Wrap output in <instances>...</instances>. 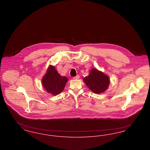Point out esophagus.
I'll list each match as a JSON object with an SVG mask.
<instances>
[{"mask_svg":"<svg viewBox=\"0 0 150 150\" xmlns=\"http://www.w3.org/2000/svg\"><path fill=\"white\" fill-rule=\"evenodd\" d=\"M79 78H80V76H79V75H77V76H76L73 77V79H79Z\"/></svg>","mask_w":150,"mask_h":150,"instance_id":"1","label":"esophagus"}]
</instances>
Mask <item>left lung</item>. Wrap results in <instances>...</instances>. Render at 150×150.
<instances>
[{"mask_svg": "<svg viewBox=\"0 0 150 150\" xmlns=\"http://www.w3.org/2000/svg\"><path fill=\"white\" fill-rule=\"evenodd\" d=\"M83 80L89 89L96 94L104 92L110 84V79L107 75L96 69H92Z\"/></svg>", "mask_w": 150, "mask_h": 150, "instance_id": "obj_1", "label": "left lung"}]
</instances>
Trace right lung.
<instances>
[{
	"mask_svg": "<svg viewBox=\"0 0 150 150\" xmlns=\"http://www.w3.org/2000/svg\"><path fill=\"white\" fill-rule=\"evenodd\" d=\"M67 81V77L61 76L54 66H50L42 79V85L47 92L56 96L63 91Z\"/></svg>",
	"mask_w": 150,
	"mask_h": 150,
	"instance_id": "obj_1",
	"label": "right lung"
}]
</instances>
